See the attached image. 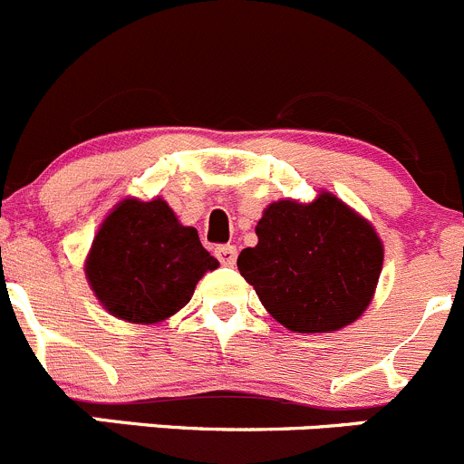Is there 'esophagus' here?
<instances>
[{
  "instance_id": "esophagus-1",
  "label": "esophagus",
  "mask_w": 464,
  "mask_h": 464,
  "mask_svg": "<svg viewBox=\"0 0 464 464\" xmlns=\"http://www.w3.org/2000/svg\"><path fill=\"white\" fill-rule=\"evenodd\" d=\"M215 254H218V258L222 266H236L237 249L233 245H219L218 249H215Z\"/></svg>"
}]
</instances>
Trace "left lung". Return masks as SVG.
I'll return each mask as SVG.
<instances>
[{
    "label": "left lung",
    "mask_w": 464,
    "mask_h": 464,
    "mask_svg": "<svg viewBox=\"0 0 464 464\" xmlns=\"http://www.w3.org/2000/svg\"><path fill=\"white\" fill-rule=\"evenodd\" d=\"M258 245L237 256L267 314L300 334L336 332L369 309L384 245L366 218L332 192L279 198L256 224Z\"/></svg>",
    "instance_id": "left-lung-1"
}]
</instances>
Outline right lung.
Masks as SVG:
<instances>
[{
    "label": "right lung",
    "instance_id": "right-lung-1",
    "mask_svg": "<svg viewBox=\"0 0 464 464\" xmlns=\"http://www.w3.org/2000/svg\"><path fill=\"white\" fill-rule=\"evenodd\" d=\"M218 266L197 228L183 227L162 197H128L102 219L84 275L107 314L155 324L179 314L192 300L198 279Z\"/></svg>",
    "mask_w": 464,
    "mask_h": 464
}]
</instances>
